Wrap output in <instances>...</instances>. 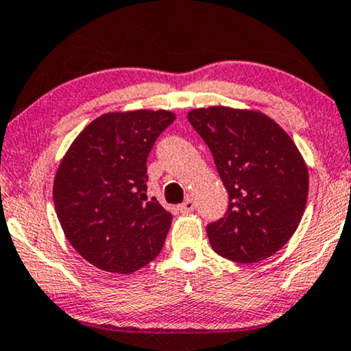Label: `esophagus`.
<instances>
[{"label": "esophagus", "mask_w": 351, "mask_h": 351, "mask_svg": "<svg viewBox=\"0 0 351 351\" xmlns=\"http://www.w3.org/2000/svg\"><path fill=\"white\" fill-rule=\"evenodd\" d=\"M178 208H180L181 213H189V211H194L195 210V200L194 199H186L180 206H178Z\"/></svg>", "instance_id": "obj_1"}]
</instances>
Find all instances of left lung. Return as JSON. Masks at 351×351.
Returning a JSON list of instances; mask_svg holds the SVG:
<instances>
[{"mask_svg": "<svg viewBox=\"0 0 351 351\" xmlns=\"http://www.w3.org/2000/svg\"><path fill=\"white\" fill-rule=\"evenodd\" d=\"M187 119L229 194L224 218L206 226L211 248L240 264L270 258L293 237L307 204L308 170L294 141L258 111L211 106Z\"/></svg>", "mask_w": 351, "mask_h": 351, "instance_id": "obj_1", "label": "left lung"}]
</instances>
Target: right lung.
I'll use <instances>...</instances> for the list:
<instances>
[{"mask_svg": "<svg viewBox=\"0 0 351 351\" xmlns=\"http://www.w3.org/2000/svg\"><path fill=\"white\" fill-rule=\"evenodd\" d=\"M170 111L108 112L73 141L53 181L66 239L95 267L132 274L160 253L171 215L147 199V156Z\"/></svg>", "mask_w": 351, "mask_h": 351, "instance_id": "add662e5", "label": "right lung"}]
</instances>
